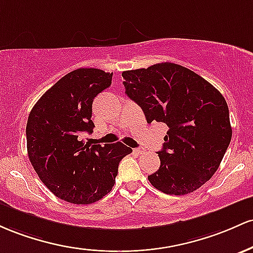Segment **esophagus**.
<instances>
[{
  "instance_id": "34e87169",
  "label": "esophagus",
  "mask_w": 253,
  "mask_h": 253,
  "mask_svg": "<svg viewBox=\"0 0 253 253\" xmlns=\"http://www.w3.org/2000/svg\"><path fill=\"white\" fill-rule=\"evenodd\" d=\"M134 153H136V154H137V155L143 154V153H144V148H142V147H138V148H135V149H134Z\"/></svg>"
}]
</instances>
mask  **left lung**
Here are the masks:
<instances>
[{"mask_svg":"<svg viewBox=\"0 0 253 253\" xmlns=\"http://www.w3.org/2000/svg\"><path fill=\"white\" fill-rule=\"evenodd\" d=\"M122 76L126 95L143 110L147 123L169 127L150 184L177 196L201 188L217 171L232 138L225 98L192 70L169 62Z\"/></svg>","mask_w":253,"mask_h":253,"instance_id":"obj_1","label":"left lung"}]
</instances>
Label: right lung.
I'll return each mask as SVG.
<instances>
[{"label": "right lung", "mask_w": 253, "mask_h": 253, "mask_svg": "<svg viewBox=\"0 0 253 253\" xmlns=\"http://www.w3.org/2000/svg\"><path fill=\"white\" fill-rule=\"evenodd\" d=\"M112 73L94 68L70 72L42 94L30 112L27 153L46 188L61 200L90 204L111 191L118 165L132 149L122 142L90 146L80 141L92 132V104L111 86Z\"/></svg>", "instance_id": "right-lung-1"}]
</instances>
